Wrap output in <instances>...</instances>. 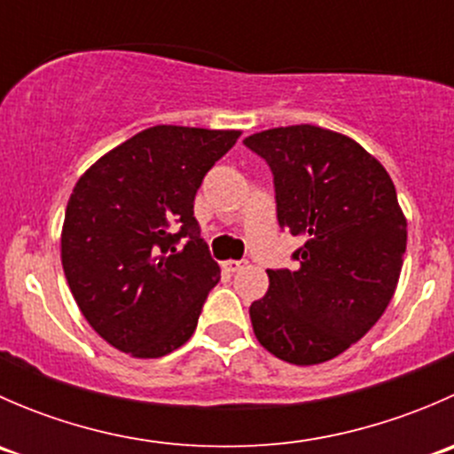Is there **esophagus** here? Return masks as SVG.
I'll list each match as a JSON object with an SVG mask.
<instances>
[{
	"instance_id": "esophagus-1",
	"label": "esophagus",
	"mask_w": 454,
	"mask_h": 454,
	"mask_svg": "<svg viewBox=\"0 0 454 454\" xmlns=\"http://www.w3.org/2000/svg\"><path fill=\"white\" fill-rule=\"evenodd\" d=\"M223 270H228V272H237V270H241L246 265V261H223Z\"/></svg>"
}]
</instances>
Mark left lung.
<instances>
[{"mask_svg":"<svg viewBox=\"0 0 454 454\" xmlns=\"http://www.w3.org/2000/svg\"><path fill=\"white\" fill-rule=\"evenodd\" d=\"M272 168L277 217L303 237L296 270H268L250 305L254 336L290 364L336 358L358 342L395 294L406 217L387 168L349 136L314 125L244 140Z\"/></svg>","mask_w":454,"mask_h":454,"instance_id":"left-lung-1","label":"left lung"}]
</instances>
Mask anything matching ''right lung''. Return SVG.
<instances>
[{"instance_id": "obj_1", "label": "right lung", "mask_w": 454, "mask_h": 454, "mask_svg": "<svg viewBox=\"0 0 454 454\" xmlns=\"http://www.w3.org/2000/svg\"><path fill=\"white\" fill-rule=\"evenodd\" d=\"M239 136L155 125L76 182L61 231L63 272L87 323L118 351L162 358L193 336L219 281L193 217L195 193Z\"/></svg>"}]
</instances>
